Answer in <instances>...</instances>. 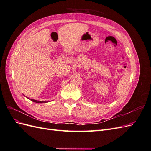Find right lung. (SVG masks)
I'll list each match as a JSON object with an SVG mask.
<instances>
[{
	"mask_svg": "<svg viewBox=\"0 0 151 151\" xmlns=\"http://www.w3.org/2000/svg\"><path fill=\"white\" fill-rule=\"evenodd\" d=\"M26 98H28V97H26ZM28 99H29V98H28ZM31 101H33V102H35V103H47V101H37V100H35V99H29Z\"/></svg>",
	"mask_w": 151,
	"mask_h": 151,
	"instance_id": "add662e5",
	"label": "right lung"
}]
</instances>
